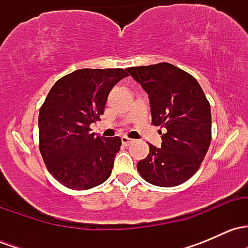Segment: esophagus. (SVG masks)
Wrapping results in <instances>:
<instances>
[{
  "label": "esophagus",
  "mask_w": 248,
  "mask_h": 248,
  "mask_svg": "<svg viewBox=\"0 0 248 248\" xmlns=\"http://www.w3.org/2000/svg\"><path fill=\"white\" fill-rule=\"evenodd\" d=\"M121 141H122V143L124 144V146H129V144L132 143V142H133L132 139L127 138V136H122V138H121Z\"/></svg>",
  "instance_id": "obj_1"
}]
</instances>
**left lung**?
Wrapping results in <instances>:
<instances>
[{
	"instance_id": "left-lung-1",
	"label": "left lung",
	"mask_w": 248,
	"mask_h": 248,
	"mask_svg": "<svg viewBox=\"0 0 248 248\" xmlns=\"http://www.w3.org/2000/svg\"><path fill=\"white\" fill-rule=\"evenodd\" d=\"M147 92L152 124L166 128L161 148L138 163L140 175L156 186H179L195 175L211 142V108L198 81L169 62L129 67Z\"/></svg>"
}]
</instances>
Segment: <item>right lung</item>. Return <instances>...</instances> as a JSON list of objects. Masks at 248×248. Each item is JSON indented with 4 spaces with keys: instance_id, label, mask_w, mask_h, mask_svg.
<instances>
[{
    "instance_id": "right-lung-1",
    "label": "right lung",
    "mask_w": 248,
    "mask_h": 248,
    "mask_svg": "<svg viewBox=\"0 0 248 248\" xmlns=\"http://www.w3.org/2000/svg\"><path fill=\"white\" fill-rule=\"evenodd\" d=\"M122 69H80L53 85L39 109V150L47 170L72 190L100 186L112 173L121 139L91 133Z\"/></svg>"
}]
</instances>
